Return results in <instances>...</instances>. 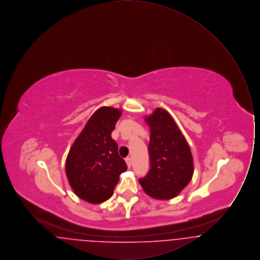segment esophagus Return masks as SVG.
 Instances as JSON below:
<instances>
[{
  "mask_svg": "<svg viewBox=\"0 0 260 260\" xmlns=\"http://www.w3.org/2000/svg\"><path fill=\"white\" fill-rule=\"evenodd\" d=\"M125 162H126V166H127V168L129 169V168L132 167V159H131L129 157L125 158Z\"/></svg>",
  "mask_w": 260,
  "mask_h": 260,
  "instance_id": "1",
  "label": "esophagus"
}]
</instances>
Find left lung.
Returning a JSON list of instances; mask_svg holds the SVG:
<instances>
[{
    "label": "left lung",
    "instance_id": "8db88e82",
    "mask_svg": "<svg viewBox=\"0 0 260 260\" xmlns=\"http://www.w3.org/2000/svg\"><path fill=\"white\" fill-rule=\"evenodd\" d=\"M150 128V171L139 179L144 192L157 200L176 197L191 181L194 164L191 149L172 115L157 108L145 117Z\"/></svg>",
    "mask_w": 260,
    "mask_h": 260
}]
</instances>
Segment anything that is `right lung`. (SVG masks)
Segmentation results:
<instances>
[{"label": "right lung", "mask_w": 260, "mask_h": 260, "mask_svg": "<svg viewBox=\"0 0 260 260\" xmlns=\"http://www.w3.org/2000/svg\"><path fill=\"white\" fill-rule=\"evenodd\" d=\"M122 109L102 106L94 112L75 139L65 162V173L75 194L90 204L111 197L120 174L126 171L111 137Z\"/></svg>", "instance_id": "obj_1"}]
</instances>
